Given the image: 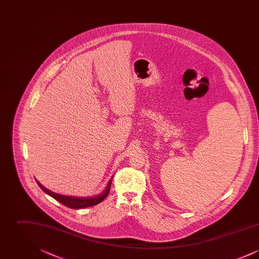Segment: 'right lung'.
Listing matches in <instances>:
<instances>
[{
  "mask_svg": "<svg viewBox=\"0 0 259 259\" xmlns=\"http://www.w3.org/2000/svg\"><path fill=\"white\" fill-rule=\"evenodd\" d=\"M111 180L108 183L107 187L105 188V190L99 194L97 196H93V197H73V196H66V195H61L55 192L50 191V189L46 188L42 185H40L37 181V184L38 186L46 192L48 193L50 196L54 198L56 201H58L59 203L63 204L64 206L71 208V209H82V208H87V207H91L94 205H97L99 203H101L105 198L109 195L110 193V189H111Z\"/></svg>",
  "mask_w": 259,
  "mask_h": 259,
  "instance_id": "add662e5",
  "label": "right lung"
}]
</instances>
